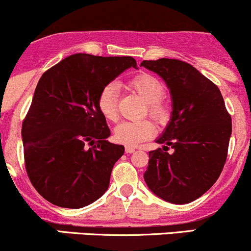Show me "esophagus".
<instances>
[{
    "mask_svg": "<svg viewBox=\"0 0 251 251\" xmlns=\"http://www.w3.org/2000/svg\"><path fill=\"white\" fill-rule=\"evenodd\" d=\"M125 150H126V152H128V154H132V152L136 151V149H134L133 147H128V146L125 148Z\"/></svg>",
    "mask_w": 251,
    "mask_h": 251,
    "instance_id": "obj_1",
    "label": "esophagus"
}]
</instances>
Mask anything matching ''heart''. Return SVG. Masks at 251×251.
<instances>
[{
    "mask_svg": "<svg viewBox=\"0 0 251 251\" xmlns=\"http://www.w3.org/2000/svg\"><path fill=\"white\" fill-rule=\"evenodd\" d=\"M128 88L138 94L146 101V114H149L157 123H165L170 115L168 105L162 99L163 85L155 75L139 73L128 81ZM97 107L108 121L118 120V88L115 84H108L102 89L97 99ZM156 132L154 123L149 119L139 121H125L117 126L115 139L121 144L136 147L151 138Z\"/></svg>",
    "mask_w": 251,
    "mask_h": 251,
    "instance_id": "obj_1",
    "label": "heart"
}]
</instances>
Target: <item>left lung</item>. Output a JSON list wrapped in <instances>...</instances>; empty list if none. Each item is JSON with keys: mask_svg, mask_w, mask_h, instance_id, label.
Masks as SVG:
<instances>
[{"mask_svg": "<svg viewBox=\"0 0 251 251\" xmlns=\"http://www.w3.org/2000/svg\"><path fill=\"white\" fill-rule=\"evenodd\" d=\"M141 66L157 73L170 88L172 119L149 151L144 173L148 188L165 201L184 204L213 186L227 159L231 115L218 86L194 66L176 59L144 60ZM175 150L168 152L169 147Z\"/></svg>", "mask_w": 251, "mask_h": 251, "instance_id": "left-lung-1", "label": "left lung"}]
</instances>
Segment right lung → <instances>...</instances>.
<instances>
[{"instance_id":"obj_1","label":"right lung","mask_w":251,"mask_h":251,"mask_svg":"<svg viewBox=\"0 0 251 251\" xmlns=\"http://www.w3.org/2000/svg\"><path fill=\"white\" fill-rule=\"evenodd\" d=\"M131 56L75 54L39 79L21 134L28 179L43 199L62 208H83L109 186L124 146L109 143L97 107L102 89L128 67Z\"/></svg>"}]
</instances>
